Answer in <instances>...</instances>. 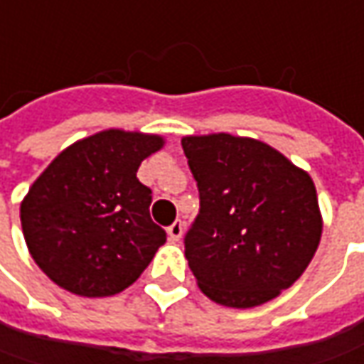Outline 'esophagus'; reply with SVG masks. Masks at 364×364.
<instances>
[{"mask_svg":"<svg viewBox=\"0 0 364 364\" xmlns=\"http://www.w3.org/2000/svg\"><path fill=\"white\" fill-rule=\"evenodd\" d=\"M166 232H168V240L171 242H179L183 236V222L181 220H175L168 228H166Z\"/></svg>","mask_w":364,"mask_h":364,"instance_id":"obj_1","label":"esophagus"}]
</instances>
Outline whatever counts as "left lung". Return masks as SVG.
I'll use <instances>...</instances> for the list:
<instances>
[{
	"label": "left lung",
	"instance_id": "obj_1",
	"mask_svg": "<svg viewBox=\"0 0 364 364\" xmlns=\"http://www.w3.org/2000/svg\"><path fill=\"white\" fill-rule=\"evenodd\" d=\"M181 146L199 191L185 234L199 289L215 304L255 308L291 287L322 236L308 173L252 138L187 136Z\"/></svg>",
	"mask_w": 364,
	"mask_h": 364
}]
</instances>
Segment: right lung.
<instances>
[{"instance_id": "right-lung-1", "label": "right lung", "mask_w": 364, "mask_h": 364, "mask_svg": "<svg viewBox=\"0 0 364 364\" xmlns=\"http://www.w3.org/2000/svg\"><path fill=\"white\" fill-rule=\"evenodd\" d=\"M161 146V136L105 130L60 152L30 187L20 208L26 245L58 287L116 295L165 245L151 218L152 191L136 177Z\"/></svg>"}]
</instances>
